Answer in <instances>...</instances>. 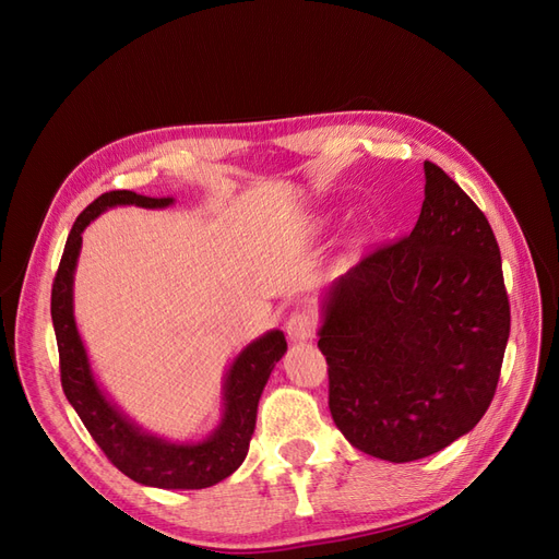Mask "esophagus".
<instances>
[{
  "instance_id": "1",
  "label": "esophagus",
  "mask_w": 559,
  "mask_h": 559,
  "mask_svg": "<svg viewBox=\"0 0 559 559\" xmlns=\"http://www.w3.org/2000/svg\"><path fill=\"white\" fill-rule=\"evenodd\" d=\"M317 329V317L310 310H296L289 319H286V335L292 343H308L312 341Z\"/></svg>"
}]
</instances>
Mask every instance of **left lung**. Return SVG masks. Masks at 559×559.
I'll use <instances>...</instances> for the list:
<instances>
[{
	"instance_id": "8db88e82",
	"label": "left lung",
	"mask_w": 559,
	"mask_h": 559,
	"mask_svg": "<svg viewBox=\"0 0 559 559\" xmlns=\"http://www.w3.org/2000/svg\"><path fill=\"white\" fill-rule=\"evenodd\" d=\"M425 181L413 233L329 284L317 331L335 427L394 464L443 450L478 425L511 333L485 214L429 160Z\"/></svg>"
}]
</instances>
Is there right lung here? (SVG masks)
I'll return each instance as SVG.
<instances>
[{
	"instance_id": "1",
	"label": "right lung",
	"mask_w": 559,
	"mask_h": 559,
	"mask_svg": "<svg viewBox=\"0 0 559 559\" xmlns=\"http://www.w3.org/2000/svg\"><path fill=\"white\" fill-rule=\"evenodd\" d=\"M123 205L165 210L175 205V198L109 191L93 200L74 222L62 251L53 294H50V317H53L60 352L64 396L95 443L109 456V462L134 483L160 489L212 487L228 478L245 462L253 427H257L263 386L286 352L284 333L273 329L259 335L233 359L224 376L222 419L210 436L200 441H170L132 421L99 386L74 317V273L83 242L81 235L99 214Z\"/></svg>"
}]
</instances>
